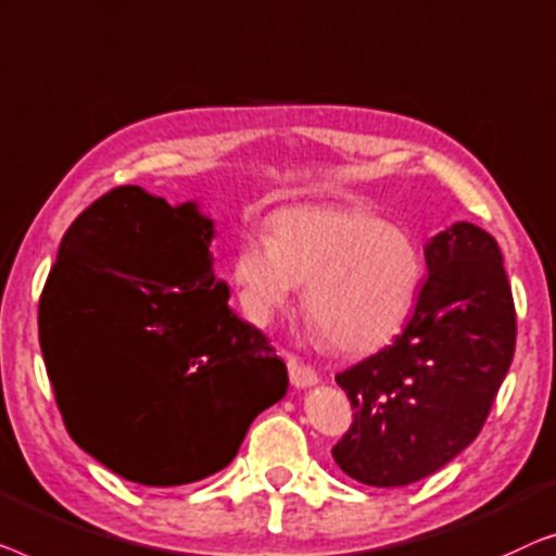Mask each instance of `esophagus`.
I'll list each match as a JSON object with an SVG mask.
<instances>
[{"label":"esophagus","mask_w":556,"mask_h":556,"mask_svg":"<svg viewBox=\"0 0 556 556\" xmlns=\"http://www.w3.org/2000/svg\"><path fill=\"white\" fill-rule=\"evenodd\" d=\"M287 367H289V380H292L294 388H312L317 386V372L312 370L309 365H304L302 359L296 357H289L287 359Z\"/></svg>","instance_id":"esophagus-1"}]
</instances>
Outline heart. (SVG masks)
Returning a JSON list of instances; mask_svg holds the SVG:
<instances>
[{
  "instance_id": "obj_1",
  "label": "heart",
  "mask_w": 556,
  "mask_h": 556,
  "mask_svg": "<svg viewBox=\"0 0 556 556\" xmlns=\"http://www.w3.org/2000/svg\"><path fill=\"white\" fill-rule=\"evenodd\" d=\"M239 302L256 325L304 307L340 353H372L403 330L416 307L424 260L401 226L357 206H287L269 237H249L231 260Z\"/></svg>"
}]
</instances>
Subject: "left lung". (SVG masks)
<instances>
[{"label": "left lung", "mask_w": 556, "mask_h": 556, "mask_svg": "<svg viewBox=\"0 0 556 556\" xmlns=\"http://www.w3.org/2000/svg\"><path fill=\"white\" fill-rule=\"evenodd\" d=\"M428 277L393 345L340 372L355 418L332 448L350 479L408 486L458 456L509 372L516 312L496 239L456 222L426 244Z\"/></svg>", "instance_id": "obj_1"}]
</instances>
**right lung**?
<instances>
[{
	"instance_id": "1",
	"label": "right lung",
	"mask_w": 556,
	"mask_h": 556,
	"mask_svg": "<svg viewBox=\"0 0 556 556\" xmlns=\"http://www.w3.org/2000/svg\"><path fill=\"white\" fill-rule=\"evenodd\" d=\"M214 218L121 186L75 218L40 296L67 433L113 473L184 486L222 471L287 393V365L229 309Z\"/></svg>"
}]
</instances>
